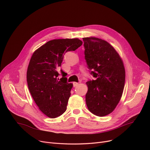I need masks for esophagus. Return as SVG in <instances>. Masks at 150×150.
<instances>
[{"label": "esophagus", "mask_w": 150, "mask_h": 150, "mask_svg": "<svg viewBox=\"0 0 150 150\" xmlns=\"http://www.w3.org/2000/svg\"><path fill=\"white\" fill-rule=\"evenodd\" d=\"M78 84H79V83H76V82H74V83H73V85H74V87H76V86H77L78 85Z\"/></svg>", "instance_id": "34e87169"}]
</instances>
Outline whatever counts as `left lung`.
<instances>
[{"instance_id": "obj_1", "label": "left lung", "mask_w": 150, "mask_h": 150, "mask_svg": "<svg viewBox=\"0 0 150 150\" xmlns=\"http://www.w3.org/2000/svg\"><path fill=\"white\" fill-rule=\"evenodd\" d=\"M83 39L88 68L96 78L86 82V105L94 115L103 117L114 111L122 96L125 81L123 63L106 41L94 37Z\"/></svg>"}]
</instances>
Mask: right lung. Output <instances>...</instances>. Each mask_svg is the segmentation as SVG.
<instances>
[{"label":"right lung","mask_w":150,"mask_h":150,"mask_svg":"<svg viewBox=\"0 0 150 150\" xmlns=\"http://www.w3.org/2000/svg\"><path fill=\"white\" fill-rule=\"evenodd\" d=\"M83 42L77 38L53 39L39 47L31 57L27 72L28 87L39 109L47 117L56 118L66 111L72 83L59 68L64 54L75 51Z\"/></svg>","instance_id":"add662e5"}]
</instances>
